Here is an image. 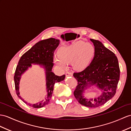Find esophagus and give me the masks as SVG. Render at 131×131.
I'll return each instance as SVG.
<instances>
[{
	"instance_id": "obj_1",
	"label": "esophagus",
	"mask_w": 131,
	"mask_h": 131,
	"mask_svg": "<svg viewBox=\"0 0 131 131\" xmlns=\"http://www.w3.org/2000/svg\"><path fill=\"white\" fill-rule=\"evenodd\" d=\"M66 77H68V76H72L73 74H72V73L71 72H66Z\"/></svg>"
}]
</instances>
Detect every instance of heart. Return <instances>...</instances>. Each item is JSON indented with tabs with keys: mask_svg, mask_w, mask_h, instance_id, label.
<instances>
[{
	"mask_svg": "<svg viewBox=\"0 0 131 131\" xmlns=\"http://www.w3.org/2000/svg\"><path fill=\"white\" fill-rule=\"evenodd\" d=\"M94 47L90 43L76 42L60 48L54 62L62 68H67V63L72 62L75 70H82L91 62L94 54Z\"/></svg>",
	"mask_w": 131,
	"mask_h": 131,
	"instance_id": "b5f03b06",
	"label": "heart"
}]
</instances>
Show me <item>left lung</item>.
I'll return each instance as SVG.
<instances>
[{
  "label": "left lung",
  "instance_id": "left-lung-1",
  "mask_svg": "<svg viewBox=\"0 0 131 131\" xmlns=\"http://www.w3.org/2000/svg\"><path fill=\"white\" fill-rule=\"evenodd\" d=\"M94 46V57L87 67L81 72H74L77 80L74 95L79 103L90 108L102 106L115 95L120 77L119 63L115 54L105 47L100 41L90 39ZM88 84H95L103 91L101 96L86 99L82 95Z\"/></svg>",
  "mask_w": 131,
  "mask_h": 131
}]
</instances>
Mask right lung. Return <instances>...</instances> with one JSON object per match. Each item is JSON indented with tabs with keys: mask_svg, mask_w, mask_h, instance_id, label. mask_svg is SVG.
<instances>
[{
	"mask_svg": "<svg viewBox=\"0 0 131 131\" xmlns=\"http://www.w3.org/2000/svg\"><path fill=\"white\" fill-rule=\"evenodd\" d=\"M59 44V40L58 39L52 38L41 40L22 55L19 60L14 76L16 93L18 97L28 106L35 108H39L46 106L49 103L52 98L54 85L56 83L61 82L65 78V74L58 76L52 72V69L54 65V53ZM31 63H37L43 65L46 69L47 75V96L43 101L34 105L28 104L24 101L20 96L18 92V83L20 76L28 67L31 65Z\"/></svg>",
	"mask_w": 131,
	"mask_h": 131,
	"instance_id": "add662e5",
	"label": "right lung"
}]
</instances>
